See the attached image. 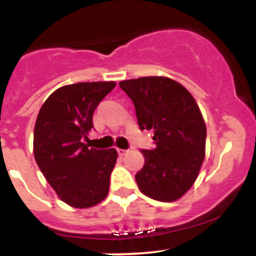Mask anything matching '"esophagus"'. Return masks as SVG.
I'll return each instance as SVG.
<instances>
[{"label": "esophagus", "instance_id": "34e87169", "mask_svg": "<svg viewBox=\"0 0 256 256\" xmlns=\"http://www.w3.org/2000/svg\"><path fill=\"white\" fill-rule=\"evenodd\" d=\"M128 150H122V148H118V154H120V156H125L126 154H128Z\"/></svg>", "mask_w": 256, "mask_h": 256}]
</instances>
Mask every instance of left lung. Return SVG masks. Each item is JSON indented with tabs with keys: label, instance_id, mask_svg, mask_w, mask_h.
Masks as SVG:
<instances>
[{
	"label": "left lung",
	"instance_id": "obj_1",
	"mask_svg": "<svg viewBox=\"0 0 256 256\" xmlns=\"http://www.w3.org/2000/svg\"><path fill=\"white\" fill-rule=\"evenodd\" d=\"M135 105L141 130H154V150H141L135 180L141 192L160 202L182 197L197 180L206 156L207 128L194 98L166 76L118 82Z\"/></svg>",
	"mask_w": 256,
	"mask_h": 256
}]
</instances>
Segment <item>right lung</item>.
Segmentation results:
<instances>
[{"mask_svg": "<svg viewBox=\"0 0 256 256\" xmlns=\"http://www.w3.org/2000/svg\"><path fill=\"white\" fill-rule=\"evenodd\" d=\"M115 82H76L52 92L38 112L33 152L38 167L58 197L74 208H89L106 198L115 148H89L82 138L92 114Z\"/></svg>", "mask_w": 256, "mask_h": 256, "instance_id": "add662e5", "label": "right lung"}]
</instances>
